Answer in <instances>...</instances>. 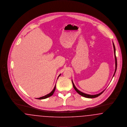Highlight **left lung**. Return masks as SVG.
<instances>
[{
	"instance_id": "left-lung-1",
	"label": "left lung",
	"mask_w": 127,
	"mask_h": 127,
	"mask_svg": "<svg viewBox=\"0 0 127 127\" xmlns=\"http://www.w3.org/2000/svg\"><path fill=\"white\" fill-rule=\"evenodd\" d=\"M113 48H114V55H115V72L114 73L113 76V77L115 74V73L116 72V70H117V58H116V49H115V45H114V44L113 42ZM72 83H73V88L74 89H75V90L79 94V95H81L85 97H86V98H95V97H96L97 96H98L99 95H100L101 94L103 93V92L105 90V89L104 90H103L102 92H101V93L99 94H96V95H89V94H87L84 93L83 92H82L81 91H79L76 87L74 86V83H73V80H72Z\"/></svg>"
}]
</instances>
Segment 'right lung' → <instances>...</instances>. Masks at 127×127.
<instances>
[{"label":"right lung","mask_w":127,"mask_h":127,"mask_svg":"<svg viewBox=\"0 0 127 127\" xmlns=\"http://www.w3.org/2000/svg\"><path fill=\"white\" fill-rule=\"evenodd\" d=\"M60 75L61 74H60L59 75L58 77H58H59ZM58 78H57V79H58ZM55 88H56V85H55V87H54V89L53 90V91H52L50 93L48 94H47L46 95H44V96H42V97H39V98H37L36 99H43L47 98L48 97H49L52 96V95L54 94V91H55Z\"/></svg>","instance_id":"1"}]
</instances>
